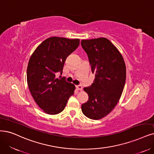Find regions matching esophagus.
<instances>
[{"label":"esophagus","instance_id":"obj_1","mask_svg":"<svg viewBox=\"0 0 154 154\" xmlns=\"http://www.w3.org/2000/svg\"><path fill=\"white\" fill-rule=\"evenodd\" d=\"M76 88L77 90H79V91L82 90V86H81V85H78V86H76Z\"/></svg>","mask_w":154,"mask_h":154}]
</instances>
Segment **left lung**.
Here are the masks:
<instances>
[{
	"label": "left lung",
	"mask_w": 154,
	"mask_h": 154,
	"mask_svg": "<svg viewBox=\"0 0 154 154\" xmlns=\"http://www.w3.org/2000/svg\"><path fill=\"white\" fill-rule=\"evenodd\" d=\"M88 54L94 81L84 90L89 100L82 105L87 117L98 120L107 116L120 100L126 77V68L122 54L109 39L104 37L82 40Z\"/></svg>",
	"instance_id": "obj_1"
}]
</instances>
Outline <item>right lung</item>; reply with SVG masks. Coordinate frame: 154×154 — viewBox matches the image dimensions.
<instances>
[{
	"label": "right lung",
	"instance_id": "right-lung-1",
	"mask_svg": "<svg viewBox=\"0 0 154 154\" xmlns=\"http://www.w3.org/2000/svg\"><path fill=\"white\" fill-rule=\"evenodd\" d=\"M79 39L52 37L45 39L34 51L27 66V83L33 98L43 111L55 115L64 110L75 87L62 73L67 57L79 46Z\"/></svg>",
	"mask_w": 154,
	"mask_h": 154
}]
</instances>
